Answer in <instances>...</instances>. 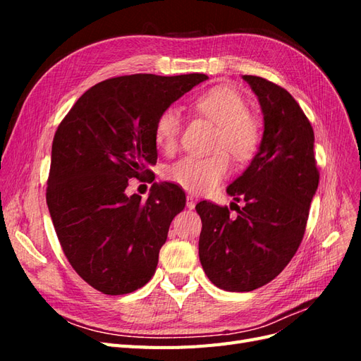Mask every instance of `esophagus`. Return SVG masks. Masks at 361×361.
Returning a JSON list of instances; mask_svg holds the SVG:
<instances>
[{
  "mask_svg": "<svg viewBox=\"0 0 361 361\" xmlns=\"http://www.w3.org/2000/svg\"><path fill=\"white\" fill-rule=\"evenodd\" d=\"M187 207H188V209H194V207H195V200H194L192 195H188V197H187Z\"/></svg>",
  "mask_w": 361,
  "mask_h": 361,
  "instance_id": "esophagus-1",
  "label": "esophagus"
}]
</instances>
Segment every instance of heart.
Listing matches in <instances>:
<instances>
[{
    "instance_id": "heart-1",
    "label": "heart",
    "mask_w": 361,
    "mask_h": 361,
    "mask_svg": "<svg viewBox=\"0 0 361 361\" xmlns=\"http://www.w3.org/2000/svg\"><path fill=\"white\" fill-rule=\"evenodd\" d=\"M194 110L216 125L211 157H185L173 162L166 176L180 188L195 194L214 191L231 170V154L239 161L253 158L262 145L264 129L260 118L247 108L245 97L233 87L215 85L192 102ZM182 133V117L176 108H166L155 120L157 146L173 154Z\"/></svg>"
}]
</instances>
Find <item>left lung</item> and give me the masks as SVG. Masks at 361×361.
I'll use <instances>...</instances> for the list:
<instances>
[{"label":"left lung","instance_id":"8db88e82","mask_svg":"<svg viewBox=\"0 0 361 361\" xmlns=\"http://www.w3.org/2000/svg\"><path fill=\"white\" fill-rule=\"evenodd\" d=\"M243 80L257 96L265 122L257 155L227 188L245 206L236 204L235 218L227 206L206 200L195 206L202 267L215 286L228 292L255 290L285 269L302 241L319 183L313 128L298 102L260 76Z\"/></svg>","mask_w":361,"mask_h":361}]
</instances>
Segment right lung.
Segmentation results:
<instances>
[{
    "label": "right lung",
    "instance_id": "right-lung-1",
    "mask_svg": "<svg viewBox=\"0 0 361 361\" xmlns=\"http://www.w3.org/2000/svg\"><path fill=\"white\" fill-rule=\"evenodd\" d=\"M204 73L123 75L87 90L60 122L52 141L47 204L69 264L106 295L134 292L155 274L169 227L185 192L152 185L147 200L125 190L150 176L157 162L155 120L204 81Z\"/></svg>",
    "mask_w": 361,
    "mask_h": 361
}]
</instances>
